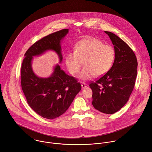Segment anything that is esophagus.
Here are the masks:
<instances>
[{
    "mask_svg": "<svg viewBox=\"0 0 152 152\" xmlns=\"http://www.w3.org/2000/svg\"><path fill=\"white\" fill-rule=\"evenodd\" d=\"M87 86V84H85L84 83H81V87H82V88H86Z\"/></svg>",
    "mask_w": 152,
    "mask_h": 152,
    "instance_id": "1",
    "label": "esophagus"
}]
</instances>
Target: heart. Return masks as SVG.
I'll use <instances>...</instances> for the list:
<instances>
[{
  "label": "heart",
  "instance_id": "1",
  "mask_svg": "<svg viewBox=\"0 0 152 152\" xmlns=\"http://www.w3.org/2000/svg\"><path fill=\"white\" fill-rule=\"evenodd\" d=\"M114 48L96 38L80 41L74 47V51H68L65 55V64L72 75L78 72L83 61L85 66L78 77L81 80L101 77L112 68L115 59Z\"/></svg>",
  "mask_w": 152,
  "mask_h": 152
}]
</instances>
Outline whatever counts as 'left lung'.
Masks as SVG:
<instances>
[{"instance_id":"obj_1","label":"left lung","mask_w":152,"mask_h":152,"mask_svg":"<svg viewBox=\"0 0 152 152\" xmlns=\"http://www.w3.org/2000/svg\"><path fill=\"white\" fill-rule=\"evenodd\" d=\"M114 46L115 59L110 70L89 86L92 104L97 110L112 114L128 102L137 77V60L130 47L115 34L104 31Z\"/></svg>"}]
</instances>
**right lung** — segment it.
I'll use <instances>...</instances> for the list:
<instances>
[{"label":"right lung","instance_id":"obj_1","mask_svg":"<svg viewBox=\"0 0 152 152\" xmlns=\"http://www.w3.org/2000/svg\"><path fill=\"white\" fill-rule=\"evenodd\" d=\"M63 29L50 34L34 43L26 52L21 66V87L30 107L40 116L53 119L64 113L81 89L74 77L67 75L57 64L52 75L41 78L33 72V57L53 50L62 61L61 42L68 34Z\"/></svg>","mask_w":152,"mask_h":152}]
</instances>
